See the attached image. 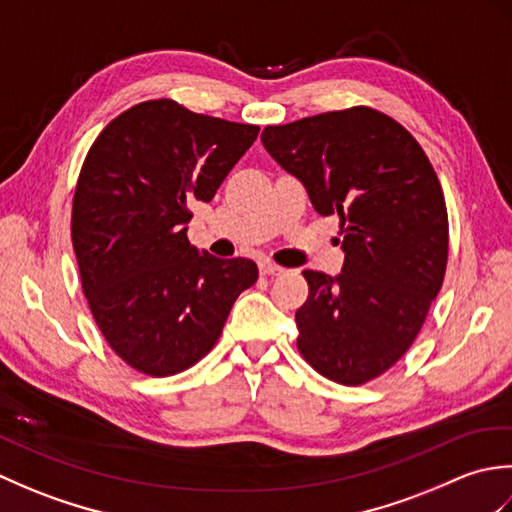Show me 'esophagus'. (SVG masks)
Instances as JSON below:
<instances>
[{
    "label": "esophagus",
    "mask_w": 512,
    "mask_h": 512,
    "mask_svg": "<svg viewBox=\"0 0 512 512\" xmlns=\"http://www.w3.org/2000/svg\"><path fill=\"white\" fill-rule=\"evenodd\" d=\"M259 273H262L264 277H279V275H284L286 270L281 268V266H277V264L262 262V264H259Z\"/></svg>",
    "instance_id": "1"
}]
</instances>
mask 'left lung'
Here are the masks:
<instances>
[{"label":"left lung","mask_w":512,"mask_h":512,"mask_svg":"<svg viewBox=\"0 0 512 512\" xmlns=\"http://www.w3.org/2000/svg\"><path fill=\"white\" fill-rule=\"evenodd\" d=\"M262 143L314 211L341 217V275L303 270L299 352L334 383L363 385L409 350L442 288L449 220L436 171L416 138L372 107L266 127Z\"/></svg>","instance_id":"obj_1"}]
</instances>
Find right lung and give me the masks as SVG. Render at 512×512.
I'll return each mask as SVG.
<instances>
[{"label":"right lung","instance_id":"1","mask_svg":"<svg viewBox=\"0 0 512 512\" xmlns=\"http://www.w3.org/2000/svg\"><path fill=\"white\" fill-rule=\"evenodd\" d=\"M257 125L134 105L94 140L72 204V246L85 299L112 350L149 376L178 374L211 352L235 299L257 281L253 259L189 244L193 202L215 191Z\"/></svg>","mask_w":512,"mask_h":512}]
</instances>
